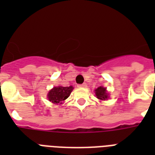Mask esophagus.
Wrapping results in <instances>:
<instances>
[{
  "instance_id": "34e87169",
  "label": "esophagus",
  "mask_w": 155,
  "mask_h": 155,
  "mask_svg": "<svg viewBox=\"0 0 155 155\" xmlns=\"http://www.w3.org/2000/svg\"><path fill=\"white\" fill-rule=\"evenodd\" d=\"M78 87H86L87 84H85V83H84V84H79V85H78Z\"/></svg>"
}]
</instances>
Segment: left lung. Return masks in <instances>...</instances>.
<instances>
[{"instance_id": "1", "label": "left lung", "mask_w": 155, "mask_h": 155, "mask_svg": "<svg viewBox=\"0 0 155 155\" xmlns=\"http://www.w3.org/2000/svg\"><path fill=\"white\" fill-rule=\"evenodd\" d=\"M95 95L97 99H100V100H107V99L109 98L108 96L107 91L106 87H99L97 89L95 90Z\"/></svg>"}]
</instances>
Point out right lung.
I'll return each mask as SVG.
<instances>
[{
  "label": "right lung",
  "instance_id": "add662e5",
  "mask_svg": "<svg viewBox=\"0 0 155 155\" xmlns=\"http://www.w3.org/2000/svg\"><path fill=\"white\" fill-rule=\"evenodd\" d=\"M73 87H54L48 93V99L54 104H62L65 99L70 96Z\"/></svg>",
  "mask_w": 155,
  "mask_h": 155
}]
</instances>
